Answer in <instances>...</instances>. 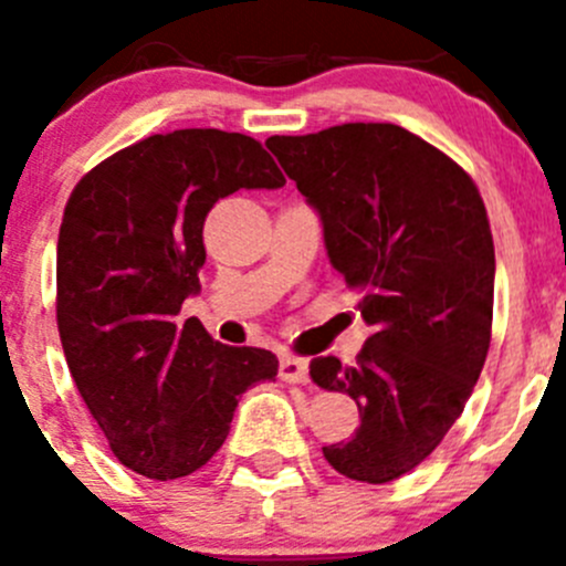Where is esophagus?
<instances>
[{
    "label": "esophagus",
    "instance_id": "esophagus-1",
    "mask_svg": "<svg viewBox=\"0 0 566 566\" xmlns=\"http://www.w3.org/2000/svg\"><path fill=\"white\" fill-rule=\"evenodd\" d=\"M279 378H282L284 384H306V380H310V364H306L304 358L284 353V356L279 358Z\"/></svg>",
    "mask_w": 566,
    "mask_h": 566
}]
</instances>
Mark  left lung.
I'll return each mask as SVG.
<instances>
[{
    "label": "left lung",
    "mask_w": 566,
    "mask_h": 566,
    "mask_svg": "<svg viewBox=\"0 0 566 566\" xmlns=\"http://www.w3.org/2000/svg\"><path fill=\"white\" fill-rule=\"evenodd\" d=\"M268 150L323 224L328 260L373 328L356 367L312 358V380L350 394L361 427L323 447L347 479L413 471L460 419L493 325L488 210L458 164L391 123L271 136Z\"/></svg>",
    "instance_id": "1"
}]
</instances>
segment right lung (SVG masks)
I'll list each match as a JSON object with an SVG mask.
<instances>
[{
	"label": "right lung",
	"mask_w": 566,
	"mask_h": 566,
	"mask_svg": "<svg viewBox=\"0 0 566 566\" xmlns=\"http://www.w3.org/2000/svg\"><path fill=\"white\" fill-rule=\"evenodd\" d=\"M282 186L251 136L182 128L114 153L73 188L56 241V325L78 394L130 471L169 482L202 468L241 394L276 378L271 350L221 345L177 315L202 290L210 208Z\"/></svg>",
	"instance_id": "add662e5"
}]
</instances>
